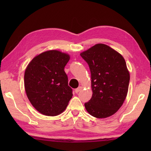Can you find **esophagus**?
I'll return each instance as SVG.
<instances>
[{"label": "esophagus", "mask_w": 151, "mask_h": 151, "mask_svg": "<svg viewBox=\"0 0 151 151\" xmlns=\"http://www.w3.org/2000/svg\"><path fill=\"white\" fill-rule=\"evenodd\" d=\"M82 89H83V88H82V87H81V86L79 87V88H77V89H75L76 93H78Z\"/></svg>", "instance_id": "esophagus-1"}]
</instances>
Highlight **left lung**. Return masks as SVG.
Here are the masks:
<instances>
[{
    "instance_id": "obj_1",
    "label": "left lung",
    "mask_w": 151,
    "mask_h": 151,
    "mask_svg": "<svg viewBox=\"0 0 151 151\" xmlns=\"http://www.w3.org/2000/svg\"><path fill=\"white\" fill-rule=\"evenodd\" d=\"M91 74L93 95L85 108L91 115L104 118L122 106L129 89L130 74L122 55L104 44L95 45L81 53Z\"/></svg>"
}]
</instances>
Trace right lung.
I'll list each match as a JSON object with an SVG mask.
<instances>
[{"mask_svg": "<svg viewBox=\"0 0 151 151\" xmlns=\"http://www.w3.org/2000/svg\"><path fill=\"white\" fill-rule=\"evenodd\" d=\"M68 54L49 50L35 57L24 73V88L30 103L40 113L56 116L67 108L72 97L64 67Z\"/></svg>", "mask_w": 151, "mask_h": 151, "instance_id": "add662e5", "label": "right lung"}]
</instances>
